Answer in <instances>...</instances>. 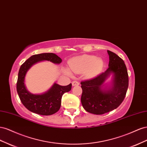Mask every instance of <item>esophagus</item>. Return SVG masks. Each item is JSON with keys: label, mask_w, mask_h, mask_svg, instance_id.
Segmentation results:
<instances>
[{"label": "esophagus", "mask_w": 147, "mask_h": 147, "mask_svg": "<svg viewBox=\"0 0 147 147\" xmlns=\"http://www.w3.org/2000/svg\"><path fill=\"white\" fill-rule=\"evenodd\" d=\"M79 84V82H78V81H73V82H72V85H73V86H78Z\"/></svg>", "instance_id": "1"}]
</instances>
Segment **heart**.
Masks as SVG:
<instances>
[{"mask_svg":"<svg viewBox=\"0 0 147 147\" xmlns=\"http://www.w3.org/2000/svg\"><path fill=\"white\" fill-rule=\"evenodd\" d=\"M68 64L73 72L77 74L85 72L87 76L93 77L102 71L104 62L101 58L90 55H82L74 57ZM65 72L68 76H72V73L68 69H65Z\"/></svg>","mask_w":147,"mask_h":147,"instance_id":"heart-1","label":"heart"}]
</instances>
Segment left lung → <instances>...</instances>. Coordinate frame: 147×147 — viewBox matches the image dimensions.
Instances as JSON below:
<instances>
[{"label":"left lung","instance_id":"obj_1","mask_svg":"<svg viewBox=\"0 0 147 147\" xmlns=\"http://www.w3.org/2000/svg\"><path fill=\"white\" fill-rule=\"evenodd\" d=\"M108 69L96 77L81 82V103L87 112L103 115L118 108L124 100L129 86L126 66L121 58L110 50ZM111 75L110 84L105 81Z\"/></svg>","mask_w":147,"mask_h":147}]
</instances>
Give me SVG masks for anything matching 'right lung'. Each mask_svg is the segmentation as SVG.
<instances>
[{
  "label": "right lung",
  "mask_w": 147,
  "mask_h": 147,
  "mask_svg": "<svg viewBox=\"0 0 147 147\" xmlns=\"http://www.w3.org/2000/svg\"><path fill=\"white\" fill-rule=\"evenodd\" d=\"M42 61L60 64L62 60L53 53L37 54L29 57L21 66L18 76L16 90L21 102L29 111L40 115H51L60 110L62 96L71 90L72 84L60 86L55 82L50 89L42 94H34L28 90L25 86V76L31 67Z\"/></svg>",
  "instance_id": "right-lung-1"
}]
</instances>
